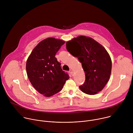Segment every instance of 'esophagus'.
<instances>
[{
  "label": "esophagus",
  "mask_w": 133,
  "mask_h": 133,
  "mask_svg": "<svg viewBox=\"0 0 133 133\" xmlns=\"http://www.w3.org/2000/svg\"><path fill=\"white\" fill-rule=\"evenodd\" d=\"M69 73L70 74V75L72 76L74 75V72H73V71H72V70H71V69H70L69 70Z\"/></svg>",
  "instance_id": "34e87169"
}]
</instances>
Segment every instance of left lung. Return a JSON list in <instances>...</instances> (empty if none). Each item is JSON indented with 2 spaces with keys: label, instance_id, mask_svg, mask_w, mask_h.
<instances>
[{
  "label": "left lung",
  "instance_id": "1",
  "mask_svg": "<svg viewBox=\"0 0 133 133\" xmlns=\"http://www.w3.org/2000/svg\"><path fill=\"white\" fill-rule=\"evenodd\" d=\"M66 49L82 63L85 81L79 86L88 95L101 91L108 82L111 70V61L107 50L91 38L81 36L66 43Z\"/></svg>",
  "mask_w": 133,
  "mask_h": 133
}]
</instances>
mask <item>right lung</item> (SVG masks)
<instances>
[{
  "instance_id": "right-lung-1",
  "label": "right lung",
  "mask_w": 133,
  "mask_h": 133,
  "mask_svg": "<svg viewBox=\"0 0 133 133\" xmlns=\"http://www.w3.org/2000/svg\"><path fill=\"white\" fill-rule=\"evenodd\" d=\"M65 42L48 38L32 50L26 63L28 77L35 89L46 97L60 91L69 78L55 55Z\"/></svg>"
}]
</instances>
